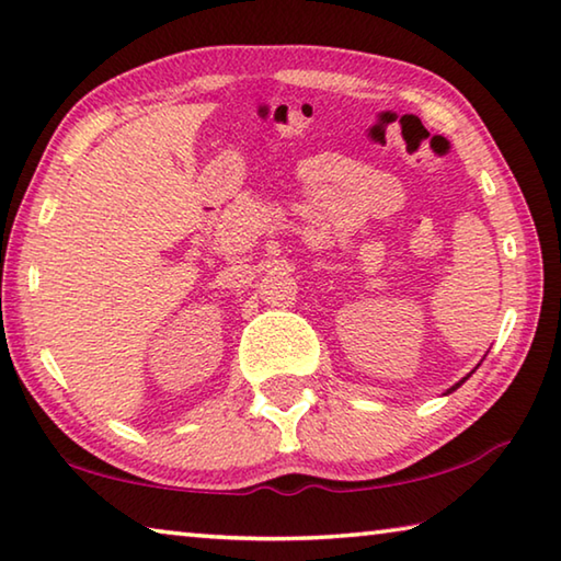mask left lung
Wrapping results in <instances>:
<instances>
[{"instance_id":"8db88e82","label":"left lung","mask_w":561,"mask_h":561,"mask_svg":"<svg viewBox=\"0 0 561 561\" xmlns=\"http://www.w3.org/2000/svg\"><path fill=\"white\" fill-rule=\"evenodd\" d=\"M468 376H470V374H468ZM468 376H465V378H462V381H458V383H455V386L450 388V391H455V388H460V386H462L465 381H468ZM450 391H448V393H450Z\"/></svg>"}]
</instances>
